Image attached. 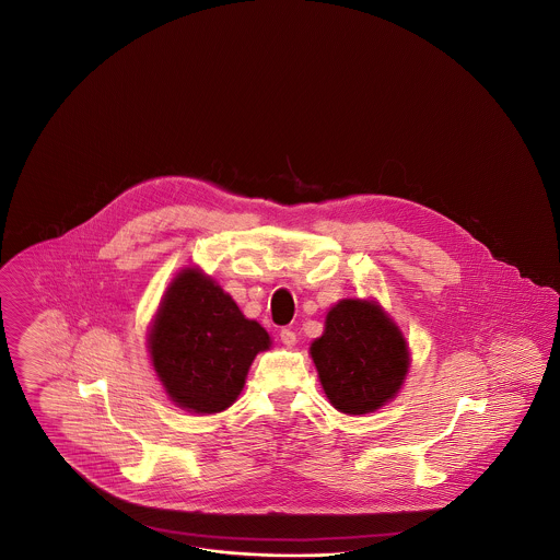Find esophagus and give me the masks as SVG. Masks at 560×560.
Masks as SVG:
<instances>
[{"label":"esophagus","mask_w":560,"mask_h":560,"mask_svg":"<svg viewBox=\"0 0 560 560\" xmlns=\"http://www.w3.org/2000/svg\"><path fill=\"white\" fill-rule=\"evenodd\" d=\"M279 336H281V342H283L285 347H293V345H295V340H298V338H295V331H293L292 327H283Z\"/></svg>","instance_id":"34e87169"}]
</instances>
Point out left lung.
<instances>
[{
    "mask_svg": "<svg viewBox=\"0 0 560 560\" xmlns=\"http://www.w3.org/2000/svg\"><path fill=\"white\" fill-rule=\"evenodd\" d=\"M320 386L348 416L372 413L395 399L409 370V350L395 320L373 300H340L311 345Z\"/></svg>",
    "mask_w": 560,
    "mask_h": 560,
    "instance_id": "1",
    "label": "left lung"
}]
</instances>
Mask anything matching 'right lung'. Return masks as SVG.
Wrapping results in <instances>:
<instances>
[{
  "mask_svg": "<svg viewBox=\"0 0 560 560\" xmlns=\"http://www.w3.org/2000/svg\"><path fill=\"white\" fill-rule=\"evenodd\" d=\"M268 347L267 329L245 319L235 300L199 268L174 277L149 334L167 397L201 416L237 400L252 361Z\"/></svg>",
  "mask_w": 560,
  "mask_h": 560,
  "instance_id": "1",
  "label": "right lung"
}]
</instances>
